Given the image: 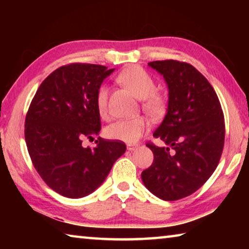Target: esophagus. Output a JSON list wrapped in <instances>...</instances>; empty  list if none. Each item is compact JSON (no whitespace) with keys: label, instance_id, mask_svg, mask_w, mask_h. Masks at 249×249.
<instances>
[{"label":"esophagus","instance_id":"1","mask_svg":"<svg viewBox=\"0 0 249 249\" xmlns=\"http://www.w3.org/2000/svg\"><path fill=\"white\" fill-rule=\"evenodd\" d=\"M127 150H129V151H133V150H135L137 148V146L136 145H134V144H127Z\"/></svg>","mask_w":249,"mask_h":249}]
</instances>
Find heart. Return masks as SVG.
<instances>
[{
    "label": "heart",
    "mask_w": 249,
    "mask_h": 249,
    "mask_svg": "<svg viewBox=\"0 0 249 249\" xmlns=\"http://www.w3.org/2000/svg\"><path fill=\"white\" fill-rule=\"evenodd\" d=\"M117 81L142 99V107L151 117L161 116L166 111V100L156 90L154 78L140 66H130L117 75ZM107 88L101 86L95 94V104L100 116L107 117ZM148 129V123L144 117L120 120L105 128V136L113 141L135 142Z\"/></svg>",
    "instance_id": "obj_1"
}]
</instances>
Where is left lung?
<instances>
[{
    "instance_id": "left-lung-1",
    "label": "left lung",
    "mask_w": 249,
    "mask_h": 249,
    "mask_svg": "<svg viewBox=\"0 0 249 249\" xmlns=\"http://www.w3.org/2000/svg\"><path fill=\"white\" fill-rule=\"evenodd\" d=\"M148 66L163 75L169 89L167 114L154 133L168 147L147 142L154 161L142 180L159 199L176 201L196 192L216 169L224 147V114L213 87L192 65L170 59Z\"/></svg>"
}]
</instances>
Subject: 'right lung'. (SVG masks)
Instances as JSON below:
<instances>
[{"label": "right lung", "mask_w": 249, "mask_h": 249, "mask_svg": "<svg viewBox=\"0 0 249 249\" xmlns=\"http://www.w3.org/2000/svg\"><path fill=\"white\" fill-rule=\"evenodd\" d=\"M114 69L70 64L50 73L34 96L25 119V141L33 165L46 184L70 199L98 189L125 153L120 141L99 137L94 148L83 138L101 130L95 94Z\"/></svg>", "instance_id": "1"}]
</instances>
